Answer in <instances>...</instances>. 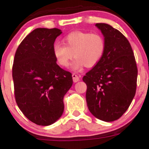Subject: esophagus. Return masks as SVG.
I'll use <instances>...</instances> for the list:
<instances>
[{"instance_id":"1","label":"esophagus","mask_w":149,"mask_h":149,"mask_svg":"<svg viewBox=\"0 0 149 149\" xmlns=\"http://www.w3.org/2000/svg\"><path fill=\"white\" fill-rule=\"evenodd\" d=\"M72 78H73V81L74 83H76L80 81V78L78 77V76H77V75L75 74V73L72 74Z\"/></svg>"}]
</instances>
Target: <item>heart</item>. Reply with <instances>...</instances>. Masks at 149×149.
<instances>
[{
    "label": "heart",
    "mask_w": 149,
    "mask_h": 149,
    "mask_svg": "<svg viewBox=\"0 0 149 149\" xmlns=\"http://www.w3.org/2000/svg\"><path fill=\"white\" fill-rule=\"evenodd\" d=\"M63 43L55 44L53 53L56 61L61 67H67L73 58L72 68L81 71L83 66L92 68L103 57L106 50V41L101 34L74 31L63 38Z\"/></svg>",
    "instance_id": "heart-1"
}]
</instances>
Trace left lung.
Segmentation results:
<instances>
[{"mask_svg":"<svg viewBox=\"0 0 149 149\" xmlns=\"http://www.w3.org/2000/svg\"><path fill=\"white\" fill-rule=\"evenodd\" d=\"M103 34L106 50L101 61L83 76L87 85L88 109L96 118L118 120L136 94V63L128 40L117 29L105 23L96 24Z\"/></svg>","mask_w":149,"mask_h":149,"instance_id":"1","label":"left lung"}]
</instances>
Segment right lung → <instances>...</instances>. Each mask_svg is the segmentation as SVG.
Listing matches in <instances>:
<instances>
[{"label": "right lung", "mask_w": 149, "mask_h": 149, "mask_svg": "<svg viewBox=\"0 0 149 149\" xmlns=\"http://www.w3.org/2000/svg\"><path fill=\"white\" fill-rule=\"evenodd\" d=\"M58 28H37L16 50L13 79L16 103L23 114L37 125L48 126L60 118L63 99L73 84L72 74L57 65L54 56Z\"/></svg>", "instance_id": "right-lung-1"}]
</instances>
